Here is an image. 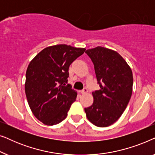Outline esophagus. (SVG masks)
Returning a JSON list of instances; mask_svg holds the SVG:
<instances>
[{
  "label": "esophagus",
  "instance_id": "1",
  "mask_svg": "<svg viewBox=\"0 0 155 155\" xmlns=\"http://www.w3.org/2000/svg\"><path fill=\"white\" fill-rule=\"evenodd\" d=\"M80 92L81 93V94H86V93L87 92V88H84L83 90H82L80 91Z\"/></svg>",
  "mask_w": 155,
  "mask_h": 155
}]
</instances>
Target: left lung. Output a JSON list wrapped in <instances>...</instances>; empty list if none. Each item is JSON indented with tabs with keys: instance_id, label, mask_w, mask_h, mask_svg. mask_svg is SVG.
Segmentation results:
<instances>
[{
	"instance_id": "1",
	"label": "left lung",
	"mask_w": 155,
	"mask_h": 155,
	"mask_svg": "<svg viewBox=\"0 0 155 155\" xmlns=\"http://www.w3.org/2000/svg\"><path fill=\"white\" fill-rule=\"evenodd\" d=\"M85 53L94 64L100 90L92 93L94 102L84 108V111L94 126H109L120 117L130 101L132 71L122 56L113 50L98 46Z\"/></svg>"
}]
</instances>
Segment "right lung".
I'll use <instances>...</instances> for the list:
<instances>
[{"mask_svg":"<svg viewBox=\"0 0 155 155\" xmlns=\"http://www.w3.org/2000/svg\"><path fill=\"white\" fill-rule=\"evenodd\" d=\"M85 48L59 44L45 48L29 63L25 94L36 118L54 126L66 118L77 92L67 84L69 66Z\"/></svg>","mask_w":155,"mask_h":155,"instance_id":"1","label":"right lung"}]
</instances>
